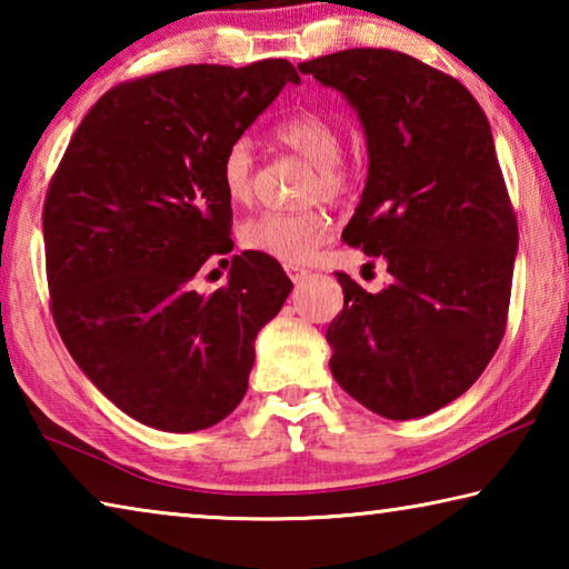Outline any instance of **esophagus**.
<instances>
[{
  "label": "esophagus",
  "instance_id": "esophagus-1",
  "mask_svg": "<svg viewBox=\"0 0 569 569\" xmlns=\"http://www.w3.org/2000/svg\"><path fill=\"white\" fill-rule=\"evenodd\" d=\"M286 273L291 276V281H293V283H303L306 278L311 276V273L306 271V268H298V266H288V268H286Z\"/></svg>",
  "mask_w": 569,
  "mask_h": 569
}]
</instances>
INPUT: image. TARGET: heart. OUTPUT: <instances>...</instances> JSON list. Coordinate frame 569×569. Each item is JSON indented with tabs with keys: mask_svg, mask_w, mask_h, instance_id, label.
Returning <instances> with one entry per match:
<instances>
[{
	"mask_svg": "<svg viewBox=\"0 0 569 569\" xmlns=\"http://www.w3.org/2000/svg\"><path fill=\"white\" fill-rule=\"evenodd\" d=\"M276 138L316 166L311 198L339 200L349 192L353 176L341 162V138L331 120L313 110L288 114L276 124ZM256 148L250 138H238L220 160V186L230 203L243 206L253 198ZM333 236V223L323 210L303 213H261L240 228V243L253 253H263L288 266L308 263L326 240Z\"/></svg>",
	"mask_w": 569,
	"mask_h": 569,
	"instance_id": "heart-1",
	"label": "heart"
}]
</instances>
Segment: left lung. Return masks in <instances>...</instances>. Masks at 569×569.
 I'll use <instances>...</instances> for the list:
<instances>
[{
  "instance_id": "left-lung-1",
  "label": "left lung",
  "mask_w": 569,
  "mask_h": 569,
  "mask_svg": "<svg viewBox=\"0 0 569 569\" xmlns=\"http://www.w3.org/2000/svg\"><path fill=\"white\" fill-rule=\"evenodd\" d=\"M298 70L359 114L369 176L341 238L391 273L379 293L336 273L331 373L379 417H427L479 379L505 336L517 218L492 128L465 84L403 52L343 50Z\"/></svg>"
}]
</instances>
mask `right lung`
<instances>
[{
	"label": "right lung",
	"instance_id": "right-lung-1",
	"mask_svg": "<svg viewBox=\"0 0 569 569\" xmlns=\"http://www.w3.org/2000/svg\"><path fill=\"white\" fill-rule=\"evenodd\" d=\"M288 82L286 60L186 64L104 92L72 134L44 200L52 316L84 377L160 431L208 429L246 397L256 336L293 283L263 253L233 256L220 160ZM228 263V261H226Z\"/></svg>",
	"mask_w": 569,
	"mask_h": 569
}]
</instances>
